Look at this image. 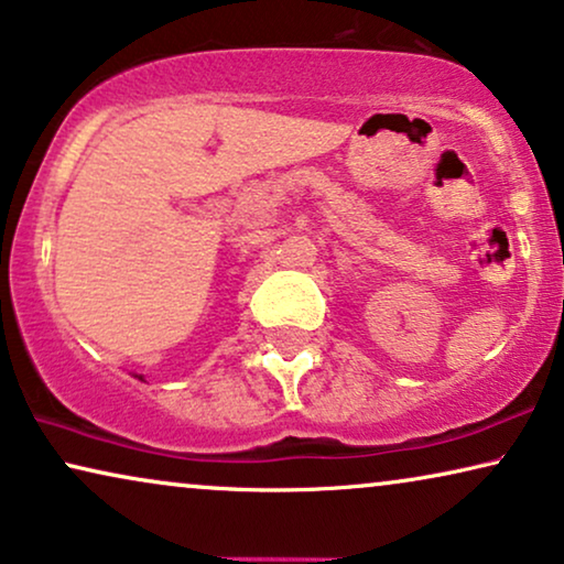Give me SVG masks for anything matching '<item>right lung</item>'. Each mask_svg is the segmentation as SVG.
Segmentation results:
<instances>
[{"label": "right lung", "mask_w": 564, "mask_h": 564, "mask_svg": "<svg viewBox=\"0 0 564 564\" xmlns=\"http://www.w3.org/2000/svg\"><path fill=\"white\" fill-rule=\"evenodd\" d=\"M133 377H138V380H143V375H133Z\"/></svg>", "instance_id": "obj_1"}]
</instances>
